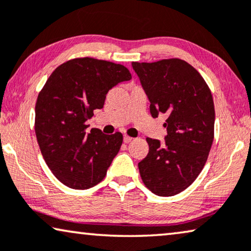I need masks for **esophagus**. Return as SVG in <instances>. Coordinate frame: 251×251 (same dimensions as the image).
Listing matches in <instances>:
<instances>
[{
  "label": "esophagus",
  "mask_w": 251,
  "mask_h": 251,
  "mask_svg": "<svg viewBox=\"0 0 251 251\" xmlns=\"http://www.w3.org/2000/svg\"><path fill=\"white\" fill-rule=\"evenodd\" d=\"M132 140H133V137L127 136V135H125V136H124V142H125V143H129L130 141H132Z\"/></svg>",
  "instance_id": "34e87169"
}]
</instances>
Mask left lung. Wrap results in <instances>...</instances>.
Returning a JSON list of instances; mask_svg holds the SVG:
<instances>
[{
    "mask_svg": "<svg viewBox=\"0 0 251 251\" xmlns=\"http://www.w3.org/2000/svg\"><path fill=\"white\" fill-rule=\"evenodd\" d=\"M153 118L167 114L165 142L148 137L149 153L139 162L141 178L160 197L184 191L202 171L214 140L213 95L191 65L181 59L132 62Z\"/></svg>",
    "mask_w": 251,
    "mask_h": 251,
    "instance_id": "left-lung-1",
    "label": "left lung"
}]
</instances>
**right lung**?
I'll list each match as a JSON object with an SVG mask.
<instances>
[{
  "mask_svg": "<svg viewBox=\"0 0 251 251\" xmlns=\"http://www.w3.org/2000/svg\"><path fill=\"white\" fill-rule=\"evenodd\" d=\"M130 78L125 66L89 56L62 63L48 78L35 105V133L42 156L62 184L86 190L104 178L123 134L87 133L85 122L103 108L109 90Z\"/></svg>",
  "mask_w": 251,
  "mask_h": 251,
  "instance_id": "right-lung-1",
  "label": "right lung"
}]
</instances>
